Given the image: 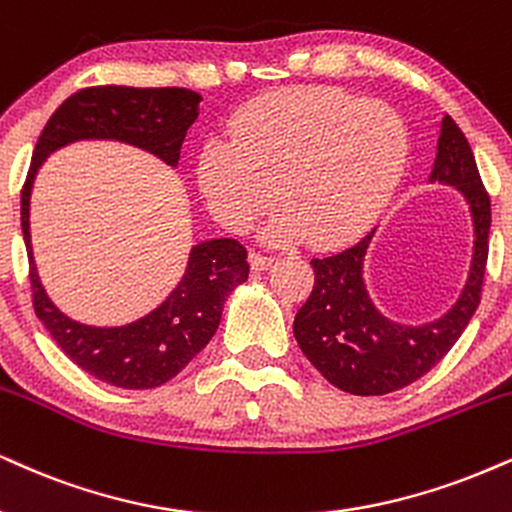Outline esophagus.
I'll use <instances>...</instances> for the list:
<instances>
[{
	"label": "esophagus",
	"instance_id": "obj_1",
	"mask_svg": "<svg viewBox=\"0 0 512 512\" xmlns=\"http://www.w3.org/2000/svg\"><path fill=\"white\" fill-rule=\"evenodd\" d=\"M272 262H274V255H267V252H252L250 255V264L255 272H262V269H267Z\"/></svg>",
	"mask_w": 512,
	"mask_h": 512
}]
</instances>
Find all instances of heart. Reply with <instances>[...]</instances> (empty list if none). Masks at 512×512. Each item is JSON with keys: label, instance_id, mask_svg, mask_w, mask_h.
Wrapping results in <instances>:
<instances>
[{"label": "heart", "instance_id": "1", "mask_svg": "<svg viewBox=\"0 0 512 512\" xmlns=\"http://www.w3.org/2000/svg\"><path fill=\"white\" fill-rule=\"evenodd\" d=\"M231 140L197 155V186L226 229L248 231L279 202L269 238L329 245L367 229L389 205L410 159L396 107L338 88L281 90L233 116Z\"/></svg>", "mask_w": 512, "mask_h": 512}]
</instances>
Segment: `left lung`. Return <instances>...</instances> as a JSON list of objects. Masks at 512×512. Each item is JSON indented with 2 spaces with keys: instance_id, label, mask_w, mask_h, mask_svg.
<instances>
[{
  "instance_id": "1",
  "label": "left lung",
  "mask_w": 512,
  "mask_h": 512,
  "mask_svg": "<svg viewBox=\"0 0 512 512\" xmlns=\"http://www.w3.org/2000/svg\"><path fill=\"white\" fill-rule=\"evenodd\" d=\"M432 181L458 188L474 221V255L465 291L441 319L424 326H400L379 315L362 281V260L374 231L336 255L310 262L315 286L295 315L293 334L307 360L336 389L353 396H384L405 389L446 357L482 300L491 200L472 147L451 116L441 123Z\"/></svg>"
}]
</instances>
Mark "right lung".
I'll return each mask as SVG.
<instances>
[{
    "label": "right lung",
    "mask_w": 512,
    "mask_h": 512,
    "mask_svg": "<svg viewBox=\"0 0 512 512\" xmlns=\"http://www.w3.org/2000/svg\"><path fill=\"white\" fill-rule=\"evenodd\" d=\"M200 100L188 88L95 85L73 92L42 128L21 190L35 315L69 360L90 377L119 389L162 386L207 346L221 322L226 295L248 279V250L236 238L195 245L181 283L155 312L114 329L85 326L61 315L40 283L30 245V188L49 152L83 138L123 140L176 166L186 131L200 114Z\"/></svg>",
    "instance_id": "add662e5"
}]
</instances>
